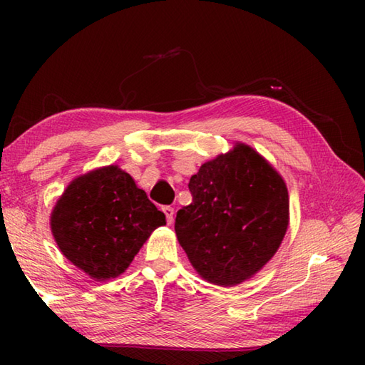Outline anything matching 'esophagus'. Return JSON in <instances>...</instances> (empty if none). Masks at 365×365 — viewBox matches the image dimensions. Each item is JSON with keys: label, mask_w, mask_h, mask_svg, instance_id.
I'll return each instance as SVG.
<instances>
[{"label": "esophagus", "mask_w": 365, "mask_h": 365, "mask_svg": "<svg viewBox=\"0 0 365 365\" xmlns=\"http://www.w3.org/2000/svg\"><path fill=\"white\" fill-rule=\"evenodd\" d=\"M163 213L166 215L168 224H173L174 222V208L173 207H163Z\"/></svg>", "instance_id": "34e87169"}]
</instances>
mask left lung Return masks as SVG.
Instances as JSON below:
<instances>
[{
    "instance_id": "8db88e82",
    "label": "left lung",
    "mask_w": 365,
    "mask_h": 365,
    "mask_svg": "<svg viewBox=\"0 0 365 365\" xmlns=\"http://www.w3.org/2000/svg\"><path fill=\"white\" fill-rule=\"evenodd\" d=\"M192 202L177 212L175 234L205 281L234 287L276 254L289 226V191L246 144L204 163L190 178Z\"/></svg>"
}]
</instances>
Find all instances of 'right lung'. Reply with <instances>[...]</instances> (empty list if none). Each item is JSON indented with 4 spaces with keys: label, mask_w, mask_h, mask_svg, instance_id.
Masks as SVG:
<instances>
[{
    "label": "right lung",
    "mask_w": 365,
    "mask_h": 365,
    "mask_svg": "<svg viewBox=\"0 0 365 365\" xmlns=\"http://www.w3.org/2000/svg\"><path fill=\"white\" fill-rule=\"evenodd\" d=\"M50 221L61 252L92 279L106 281L128 268L166 216L125 170L105 166L76 177Z\"/></svg>",
    "instance_id": "right-lung-1"
}]
</instances>
